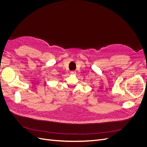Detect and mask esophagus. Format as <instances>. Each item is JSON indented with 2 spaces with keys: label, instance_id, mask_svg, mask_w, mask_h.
<instances>
[{
  "label": "esophagus",
  "instance_id": "34e87169",
  "mask_svg": "<svg viewBox=\"0 0 147 147\" xmlns=\"http://www.w3.org/2000/svg\"><path fill=\"white\" fill-rule=\"evenodd\" d=\"M70 73H71V74L75 75V74H76V71H71L70 72Z\"/></svg>",
  "mask_w": 147,
  "mask_h": 147
}]
</instances>
